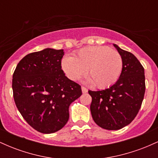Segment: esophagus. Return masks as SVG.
Listing matches in <instances>:
<instances>
[{"instance_id": "esophagus-1", "label": "esophagus", "mask_w": 158, "mask_h": 158, "mask_svg": "<svg viewBox=\"0 0 158 158\" xmlns=\"http://www.w3.org/2000/svg\"><path fill=\"white\" fill-rule=\"evenodd\" d=\"M81 91H82L83 94H86V93H88V90L86 88H85V87H81Z\"/></svg>"}]
</instances>
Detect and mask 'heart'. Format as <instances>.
<instances>
[{
    "mask_svg": "<svg viewBox=\"0 0 158 158\" xmlns=\"http://www.w3.org/2000/svg\"><path fill=\"white\" fill-rule=\"evenodd\" d=\"M123 59L117 50L105 46H93L81 49L74 57L65 56L61 68L69 79L78 80L85 73L87 82L98 88H108L120 77Z\"/></svg>",
    "mask_w": 158,
    "mask_h": 158,
    "instance_id": "b5f03b06",
    "label": "heart"
}]
</instances>
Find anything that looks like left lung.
Masks as SVG:
<instances>
[{
  "instance_id": "8db88e82",
  "label": "left lung",
  "mask_w": 158,
  "mask_h": 158,
  "mask_svg": "<svg viewBox=\"0 0 158 158\" xmlns=\"http://www.w3.org/2000/svg\"><path fill=\"white\" fill-rule=\"evenodd\" d=\"M123 59V70L115 84L107 89L88 93L92 97L90 112L101 128L119 130L130 124L138 113L143 97L144 68L131 52L114 44Z\"/></svg>"
}]
</instances>
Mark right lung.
Wrapping results in <instances>:
<instances>
[{"label": "right lung", "mask_w": 158, "mask_h": 158, "mask_svg": "<svg viewBox=\"0 0 158 158\" xmlns=\"http://www.w3.org/2000/svg\"><path fill=\"white\" fill-rule=\"evenodd\" d=\"M63 50L46 48L23 58L12 76L18 109L36 131L51 134L69 119V106L81 95V86L61 69Z\"/></svg>", "instance_id": "obj_1"}]
</instances>
